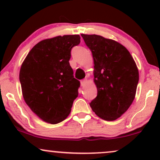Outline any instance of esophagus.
Masks as SVG:
<instances>
[{
  "instance_id": "34e87169",
  "label": "esophagus",
  "mask_w": 160,
  "mask_h": 160,
  "mask_svg": "<svg viewBox=\"0 0 160 160\" xmlns=\"http://www.w3.org/2000/svg\"><path fill=\"white\" fill-rule=\"evenodd\" d=\"M87 78H84V79H82V81H81V85H82V87H84L85 84H86L87 83Z\"/></svg>"
}]
</instances>
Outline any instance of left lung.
I'll return each mask as SVG.
<instances>
[{
    "instance_id": "left-lung-1",
    "label": "left lung",
    "mask_w": 160,
    "mask_h": 160,
    "mask_svg": "<svg viewBox=\"0 0 160 160\" xmlns=\"http://www.w3.org/2000/svg\"><path fill=\"white\" fill-rule=\"evenodd\" d=\"M94 60V82L98 95L89 103L101 119L113 121L134 100L139 73L128 49L121 43L98 35L82 34Z\"/></svg>"
}]
</instances>
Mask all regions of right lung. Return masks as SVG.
Returning a JSON list of instances; mask_svg holds the SVG:
<instances>
[{"label":"right lung","instance_id":"right-lung-1","mask_svg":"<svg viewBox=\"0 0 160 160\" xmlns=\"http://www.w3.org/2000/svg\"><path fill=\"white\" fill-rule=\"evenodd\" d=\"M79 35L45 39L35 45L22 64L19 82L24 100L43 121L54 124L67 118L78 97L79 81L69 63Z\"/></svg>","mask_w":160,"mask_h":160}]
</instances>
